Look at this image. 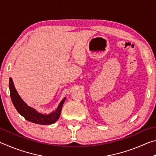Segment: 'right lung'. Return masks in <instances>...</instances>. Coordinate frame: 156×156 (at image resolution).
<instances>
[{
    "mask_svg": "<svg viewBox=\"0 0 156 156\" xmlns=\"http://www.w3.org/2000/svg\"><path fill=\"white\" fill-rule=\"evenodd\" d=\"M9 86L11 99H12L13 105L18 113L28 121L40 125H51L59 119L66 98L60 102L55 111L48 115H45V114L38 113L35 109L29 107L23 101L15 89L12 78H9Z\"/></svg>",
    "mask_w": 156,
    "mask_h": 156,
    "instance_id": "right-lung-1",
    "label": "right lung"
}]
</instances>
